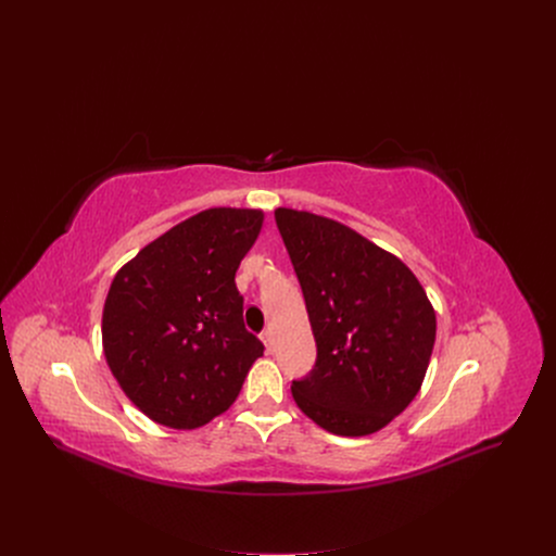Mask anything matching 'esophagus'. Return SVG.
<instances>
[{
    "label": "esophagus",
    "instance_id": "esophagus-1",
    "mask_svg": "<svg viewBox=\"0 0 556 556\" xmlns=\"http://www.w3.org/2000/svg\"><path fill=\"white\" fill-rule=\"evenodd\" d=\"M260 339L264 341L266 350H268V352H273V332H270V330H264V332L260 334Z\"/></svg>",
    "mask_w": 556,
    "mask_h": 556
}]
</instances>
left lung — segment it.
<instances>
[{
  "label": "left lung",
  "mask_w": 556,
  "mask_h": 556,
  "mask_svg": "<svg viewBox=\"0 0 556 556\" xmlns=\"http://www.w3.org/2000/svg\"><path fill=\"white\" fill-rule=\"evenodd\" d=\"M316 361L292 399L334 435H369L403 414L425 380L435 312L416 275L334 219L277 208Z\"/></svg>",
  "instance_id": "left-lung-1"
}]
</instances>
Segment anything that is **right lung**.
Returning <instances> with one entry per match:
<instances>
[{"instance_id":"add662e5","label":"right lung","mask_w":556,"mask_h":556,"mask_svg":"<svg viewBox=\"0 0 556 556\" xmlns=\"http://www.w3.org/2000/svg\"><path fill=\"white\" fill-rule=\"evenodd\" d=\"M262 222L255 208L202 211L116 273L103 307V352L127 399L153 422H211L264 354L244 328V296L235 286Z\"/></svg>"}]
</instances>
